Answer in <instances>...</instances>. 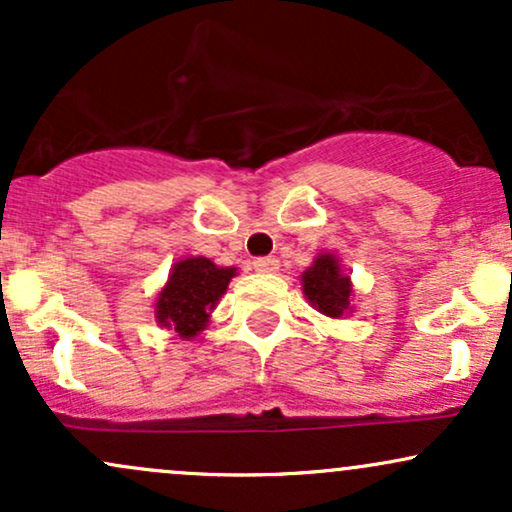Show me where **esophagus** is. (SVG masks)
I'll use <instances>...</instances> for the list:
<instances>
[{"label": "esophagus", "instance_id": "obj_1", "mask_svg": "<svg viewBox=\"0 0 512 512\" xmlns=\"http://www.w3.org/2000/svg\"><path fill=\"white\" fill-rule=\"evenodd\" d=\"M252 267H255V272L274 274L276 269H279V260H276V257H255V260H252Z\"/></svg>", "mask_w": 512, "mask_h": 512}]
</instances>
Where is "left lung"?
<instances>
[{
  "label": "left lung",
  "instance_id": "1",
  "mask_svg": "<svg viewBox=\"0 0 512 512\" xmlns=\"http://www.w3.org/2000/svg\"><path fill=\"white\" fill-rule=\"evenodd\" d=\"M303 293L310 303L327 317H342L349 308L351 284L342 274L337 257L325 252L315 260L313 267L303 274Z\"/></svg>",
  "mask_w": 512,
  "mask_h": 512
}]
</instances>
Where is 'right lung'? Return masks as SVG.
Masks as SVG:
<instances>
[{
    "label": "right lung",
    "mask_w": 512,
    "mask_h": 512,
    "mask_svg": "<svg viewBox=\"0 0 512 512\" xmlns=\"http://www.w3.org/2000/svg\"><path fill=\"white\" fill-rule=\"evenodd\" d=\"M233 276L236 269L216 267L207 257H187L178 262L168 276L166 289L158 293V322L178 332L182 339L197 337Z\"/></svg>",
    "instance_id": "right-lung-1"
}]
</instances>
